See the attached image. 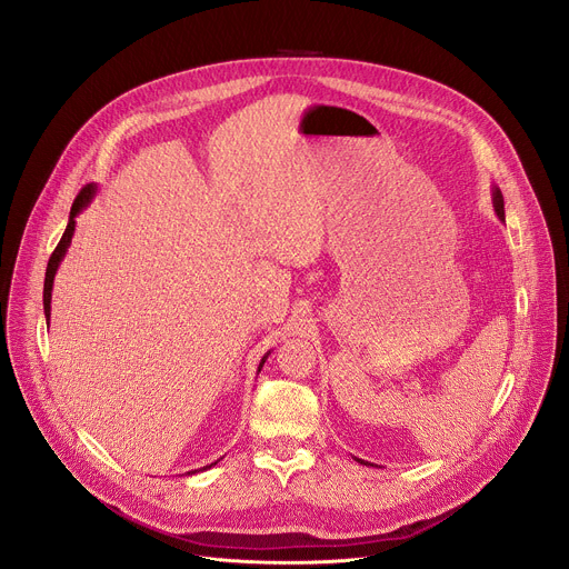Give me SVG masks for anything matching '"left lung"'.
<instances>
[{
    "instance_id": "1",
    "label": "left lung",
    "mask_w": 569,
    "mask_h": 569,
    "mask_svg": "<svg viewBox=\"0 0 569 569\" xmlns=\"http://www.w3.org/2000/svg\"><path fill=\"white\" fill-rule=\"evenodd\" d=\"M493 204H496L498 216L505 220V200H502V193H500V191H496V196H493Z\"/></svg>"
}]
</instances>
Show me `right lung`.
I'll list each match as a JSON object with an SVG mask.
<instances>
[{"label": "right lung", "instance_id": "right-lung-1", "mask_svg": "<svg viewBox=\"0 0 569 569\" xmlns=\"http://www.w3.org/2000/svg\"><path fill=\"white\" fill-rule=\"evenodd\" d=\"M92 196H94V187L92 184H86L83 189L78 191V196L73 198V204H71V211H69V222H67V229H64V233H62V238H60V242L56 246V250L51 252V257H49V263H47V274H44V315L49 317L51 315V288H53V274H56V270H58V263H60V259L64 257V252H67V246H69V240H71V233H73V224H76V213L83 209L90 200H92ZM263 362H266V358L261 360V365L259 367H263ZM261 371V369H259ZM209 468V466H207ZM191 472H196V470H191Z\"/></svg>", "mask_w": 569, "mask_h": 569}]
</instances>
